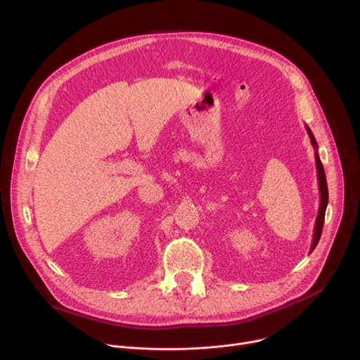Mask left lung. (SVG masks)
Masks as SVG:
<instances>
[{"label": "left lung", "mask_w": 360, "mask_h": 360, "mask_svg": "<svg viewBox=\"0 0 360 360\" xmlns=\"http://www.w3.org/2000/svg\"><path fill=\"white\" fill-rule=\"evenodd\" d=\"M307 135L311 138V142L315 148V161H316V171H318V182H319V195H321V203H319V212L315 221V229H314V236H312V245H311V250L309 253L314 252V249L316 248L321 235H322V228H323V222H325V212H326V207H328V199H329V193H328V184H326V175H325V169L323 165L321 162L319 158V152H318V142L311 131V128L304 125Z\"/></svg>", "instance_id": "1"}]
</instances>
